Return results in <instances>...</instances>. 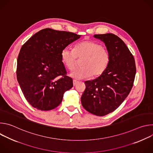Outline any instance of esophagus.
<instances>
[{"label":"esophagus","instance_id":"34e87169","mask_svg":"<svg viewBox=\"0 0 153 153\" xmlns=\"http://www.w3.org/2000/svg\"><path fill=\"white\" fill-rule=\"evenodd\" d=\"M78 83H79V82L77 81V80H73V85H74V86H76Z\"/></svg>","mask_w":153,"mask_h":153}]
</instances>
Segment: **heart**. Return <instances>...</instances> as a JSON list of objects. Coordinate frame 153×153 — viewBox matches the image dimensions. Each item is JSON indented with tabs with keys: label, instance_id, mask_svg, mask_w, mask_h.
I'll use <instances>...</instances> for the list:
<instances>
[{
	"label": "heart",
	"instance_id": "obj_1",
	"mask_svg": "<svg viewBox=\"0 0 153 153\" xmlns=\"http://www.w3.org/2000/svg\"><path fill=\"white\" fill-rule=\"evenodd\" d=\"M60 56L63 65L70 70L74 68L77 57H83L82 67L73 70L70 74L72 78L78 80L91 76H99L105 71L110 60L108 51L100 43L92 40L77 43L74 49L65 47L62 50Z\"/></svg>",
	"mask_w": 153,
	"mask_h": 153
}]
</instances>
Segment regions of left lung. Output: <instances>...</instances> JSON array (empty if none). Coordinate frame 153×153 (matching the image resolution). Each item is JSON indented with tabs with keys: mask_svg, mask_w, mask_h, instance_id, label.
<instances>
[{
	"mask_svg": "<svg viewBox=\"0 0 153 153\" xmlns=\"http://www.w3.org/2000/svg\"><path fill=\"white\" fill-rule=\"evenodd\" d=\"M110 56L105 71L97 78L85 82L81 97L83 107L99 116L113 112L128 96L133 85L136 68L133 56L123 41L112 33L95 34Z\"/></svg>",
	"mask_w": 153,
	"mask_h": 153,
	"instance_id": "left-lung-1",
	"label": "left lung"
}]
</instances>
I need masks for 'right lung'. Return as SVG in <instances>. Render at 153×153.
Wrapping results in <instances>:
<instances>
[{
	"label": "right lung",
	"instance_id": "add662e5",
	"mask_svg": "<svg viewBox=\"0 0 153 153\" xmlns=\"http://www.w3.org/2000/svg\"><path fill=\"white\" fill-rule=\"evenodd\" d=\"M81 37L75 33L43 29L22 47L17 57V79L25 99L42 111L51 110L73 86L61 60L62 50Z\"/></svg>",
	"mask_w": 153,
	"mask_h": 153
}]
</instances>
